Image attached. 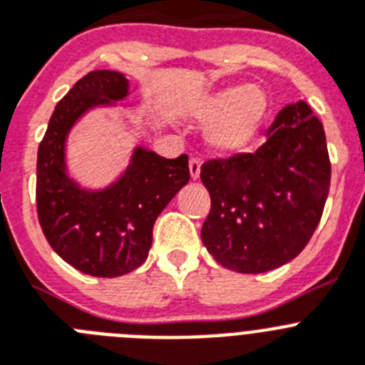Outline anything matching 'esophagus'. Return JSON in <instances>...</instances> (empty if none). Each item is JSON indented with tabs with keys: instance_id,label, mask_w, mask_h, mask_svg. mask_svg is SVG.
Wrapping results in <instances>:
<instances>
[{
	"instance_id": "34e87169",
	"label": "esophagus",
	"mask_w": 365,
	"mask_h": 365,
	"mask_svg": "<svg viewBox=\"0 0 365 365\" xmlns=\"http://www.w3.org/2000/svg\"><path fill=\"white\" fill-rule=\"evenodd\" d=\"M200 167H202V161L198 158H191L189 159V173H191L192 180H197L200 176Z\"/></svg>"
}]
</instances>
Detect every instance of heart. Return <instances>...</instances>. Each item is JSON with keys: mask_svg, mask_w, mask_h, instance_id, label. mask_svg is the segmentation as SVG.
<instances>
[{"mask_svg": "<svg viewBox=\"0 0 365 365\" xmlns=\"http://www.w3.org/2000/svg\"><path fill=\"white\" fill-rule=\"evenodd\" d=\"M269 111L267 98L258 87L232 85L204 96L192 106V115L211 125V146L222 154L241 152L258 135Z\"/></svg>", "mask_w": 365, "mask_h": 365, "instance_id": "heart-1", "label": "heart"}]
</instances>
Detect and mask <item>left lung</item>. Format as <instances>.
<instances>
[{
    "mask_svg": "<svg viewBox=\"0 0 365 365\" xmlns=\"http://www.w3.org/2000/svg\"><path fill=\"white\" fill-rule=\"evenodd\" d=\"M200 178L211 195L202 243L226 269H277L302 252L323 215L330 158L323 124L306 102L289 103L254 154L210 159Z\"/></svg>",
    "mask_w": 365,
    "mask_h": 365,
    "instance_id": "left-lung-1",
    "label": "left lung"
}]
</instances>
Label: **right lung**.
<instances>
[{"label": "right lung", "mask_w": 365, "mask_h": 365, "mask_svg": "<svg viewBox=\"0 0 365 365\" xmlns=\"http://www.w3.org/2000/svg\"><path fill=\"white\" fill-rule=\"evenodd\" d=\"M120 72H88L55 106L36 158V213L46 240L61 258L91 277L131 272L148 258L159 213L189 182V159L139 148L124 176L106 191H81L64 173V139L88 107L122 100Z\"/></svg>", "instance_id": "obj_1"}]
</instances>
